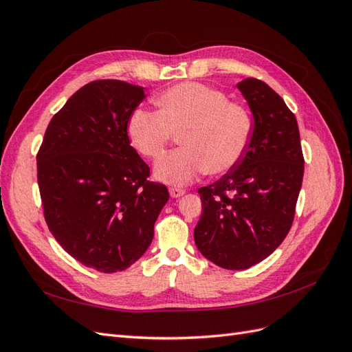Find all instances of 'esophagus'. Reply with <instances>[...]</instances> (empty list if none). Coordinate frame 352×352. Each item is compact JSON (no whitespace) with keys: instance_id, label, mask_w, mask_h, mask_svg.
Masks as SVG:
<instances>
[{"instance_id":"1","label":"esophagus","mask_w":352,"mask_h":352,"mask_svg":"<svg viewBox=\"0 0 352 352\" xmlns=\"http://www.w3.org/2000/svg\"><path fill=\"white\" fill-rule=\"evenodd\" d=\"M168 192L170 197L172 198H179L185 194V189H180V188H168Z\"/></svg>"}]
</instances>
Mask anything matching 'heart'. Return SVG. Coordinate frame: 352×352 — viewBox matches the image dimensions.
Wrapping results in <instances>:
<instances>
[{
    "instance_id": "obj_1",
    "label": "heart",
    "mask_w": 352,
    "mask_h": 352,
    "mask_svg": "<svg viewBox=\"0 0 352 352\" xmlns=\"http://www.w3.org/2000/svg\"><path fill=\"white\" fill-rule=\"evenodd\" d=\"M158 113L132 111L127 138L145 158L162 157L180 135L184 146L154 166V177L167 185H186L202 173L223 175L243 157L251 138V119L221 91L198 82H182L155 98Z\"/></svg>"
}]
</instances>
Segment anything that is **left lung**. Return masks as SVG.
I'll list each match as a JSON object with an SVG mask.
<instances>
[{"instance_id": "8db88e82", "label": "left lung", "mask_w": 352, "mask_h": 352, "mask_svg": "<svg viewBox=\"0 0 352 352\" xmlns=\"http://www.w3.org/2000/svg\"><path fill=\"white\" fill-rule=\"evenodd\" d=\"M236 87L254 117L250 144L229 173L199 188L194 230L199 252L228 270L251 267L283 242L304 176L298 123L280 95L254 78Z\"/></svg>"}]
</instances>
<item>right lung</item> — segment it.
Returning a JSON list of instances; mask_svg holds the SVG:
<instances>
[{"mask_svg":"<svg viewBox=\"0 0 352 352\" xmlns=\"http://www.w3.org/2000/svg\"><path fill=\"white\" fill-rule=\"evenodd\" d=\"M145 89L94 80L52 117L36 155L44 216L63 250L87 267L122 272L140 260L168 199L126 132Z\"/></svg>","mask_w":352,"mask_h":352,"instance_id":"1","label":"right lung"}]
</instances>
